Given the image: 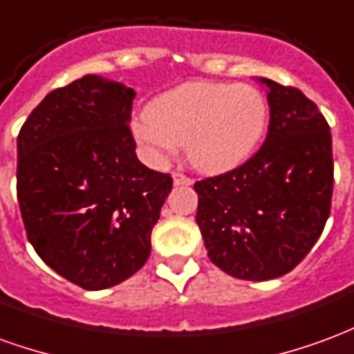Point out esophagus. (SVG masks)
<instances>
[{"label": "esophagus", "mask_w": 354, "mask_h": 354, "mask_svg": "<svg viewBox=\"0 0 354 354\" xmlns=\"http://www.w3.org/2000/svg\"><path fill=\"white\" fill-rule=\"evenodd\" d=\"M172 180H174V185H192L193 180L189 176H185L182 172H174L172 174Z\"/></svg>", "instance_id": "esophagus-1"}]
</instances>
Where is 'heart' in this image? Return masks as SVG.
I'll use <instances>...</instances> for the list:
<instances>
[{
  "label": "heart",
  "instance_id": "heart-1",
  "mask_svg": "<svg viewBox=\"0 0 354 354\" xmlns=\"http://www.w3.org/2000/svg\"><path fill=\"white\" fill-rule=\"evenodd\" d=\"M267 124L269 104L260 88L195 81L157 96L132 134L153 165H167L184 144L195 169L222 174L254 153Z\"/></svg>",
  "mask_w": 354,
  "mask_h": 354
}]
</instances>
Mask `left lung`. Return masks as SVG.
<instances>
[{"label":"left lung","instance_id":"obj_1","mask_svg":"<svg viewBox=\"0 0 354 354\" xmlns=\"http://www.w3.org/2000/svg\"><path fill=\"white\" fill-rule=\"evenodd\" d=\"M269 129L245 165L195 182L197 225L210 261L243 281L282 277L304 260L332 207V134L299 88L261 77Z\"/></svg>","mask_w":354,"mask_h":354}]
</instances>
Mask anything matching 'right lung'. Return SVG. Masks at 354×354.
Returning <instances> with one entry per match:
<instances>
[{"label":"right lung","instance_id":"1","mask_svg":"<svg viewBox=\"0 0 354 354\" xmlns=\"http://www.w3.org/2000/svg\"><path fill=\"white\" fill-rule=\"evenodd\" d=\"M136 93L85 75L41 100L17 138V195L28 241L50 269L85 290L127 281L151 252L170 174L136 157Z\"/></svg>","mask_w":354,"mask_h":354}]
</instances>
